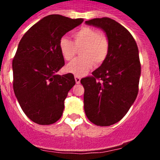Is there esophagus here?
Listing matches in <instances>:
<instances>
[{"instance_id": "esophagus-1", "label": "esophagus", "mask_w": 160, "mask_h": 160, "mask_svg": "<svg viewBox=\"0 0 160 160\" xmlns=\"http://www.w3.org/2000/svg\"><path fill=\"white\" fill-rule=\"evenodd\" d=\"M74 78H75V82H76V83H77V84L80 83V81H81V78L79 77V76L75 75V76H74Z\"/></svg>"}]
</instances>
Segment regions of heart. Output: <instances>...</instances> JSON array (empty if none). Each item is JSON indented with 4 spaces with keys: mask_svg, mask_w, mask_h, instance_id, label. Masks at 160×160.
<instances>
[{
    "mask_svg": "<svg viewBox=\"0 0 160 160\" xmlns=\"http://www.w3.org/2000/svg\"><path fill=\"white\" fill-rule=\"evenodd\" d=\"M74 42L66 37L59 41V49L65 60L70 61L77 53V49H82L80 55L82 57L73 60L66 66V70L77 76H82L92 68L94 62L101 65L107 58L110 43L105 34L89 26L80 28L73 33Z\"/></svg>",
    "mask_w": 160,
    "mask_h": 160,
    "instance_id": "b5f03b06",
    "label": "heart"
}]
</instances>
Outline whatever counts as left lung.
<instances>
[{"instance_id": "obj_1", "label": "left lung", "mask_w": 160, "mask_h": 160, "mask_svg": "<svg viewBox=\"0 0 160 160\" xmlns=\"http://www.w3.org/2000/svg\"><path fill=\"white\" fill-rule=\"evenodd\" d=\"M86 24L101 28L110 43L104 62L92 76L81 79L86 115L95 125L107 127L122 119L136 99L141 73L138 46L131 32L114 20L94 18Z\"/></svg>"}]
</instances>
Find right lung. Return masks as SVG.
<instances>
[{"mask_svg":"<svg viewBox=\"0 0 160 160\" xmlns=\"http://www.w3.org/2000/svg\"><path fill=\"white\" fill-rule=\"evenodd\" d=\"M82 22L49 15L32 25L18 44L12 60V86L22 111L32 122L49 125L62 115L64 101L75 80L70 73H56L65 65L59 41Z\"/></svg>","mask_w":160,"mask_h":160,"instance_id":"1","label":"right lung"}]
</instances>
